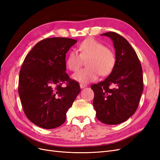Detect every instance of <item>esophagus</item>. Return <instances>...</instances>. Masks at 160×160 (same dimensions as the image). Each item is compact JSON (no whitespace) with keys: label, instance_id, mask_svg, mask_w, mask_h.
I'll use <instances>...</instances> for the list:
<instances>
[{"label":"esophagus","instance_id":"obj_1","mask_svg":"<svg viewBox=\"0 0 160 160\" xmlns=\"http://www.w3.org/2000/svg\"><path fill=\"white\" fill-rule=\"evenodd\" d=\"M86 87H87V85H86V84H83V83H81V84H80V88H81V89H83V88H86Z\"/></svg>","mask_w":160,"mask_h":160}]
</instances>
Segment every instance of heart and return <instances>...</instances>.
Returning a JSON list of instances; mask_svg holds the SVG:
<instances>
[{"instance_id":"obj_1","label":"heart","mask_w":160,"mask_h":160,"mask_svg":"<svg viewBox=\"0 0 160 160\" xmlns=\"http://www.w3.org/2000/svg\"><path fill=\"white\" fill-rule=\"evenodd\" d=\"M78 51L71 50L66 59V65L69 70L75 71L81 65L83 59H88V67L81 69L72 75L75 80L83 83H90L98 78L101 74H109L115 64V57L111 49L100 42L89 38L78 45Z\"/></svg>"}]
</instances>
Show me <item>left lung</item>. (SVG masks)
<instances>
[{"label": "left lung", "instance_id": "1", "mask_svg": "<svg viewBox=\"0 0 160 160\" xmlns=\"http://www.w3.org/2000/svg\"><path fill=\"white\" fill-rule=\"evenodd\" d=\"M101 35L113 42L115 64L104 81L91 86L95 94L93 104L101 122L119 124L138 108L143 88L142 68L136 52L125 38L114 32Z\"/></svg>", "mask_w": 160, "mask_h": 160}]
</instances>
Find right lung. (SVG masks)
Listing matches in <instances>:
<instances>
[{
	"label": "right lung",
	"mask_w": 160,
	"mask_h": 160,
	"mask_svg": "<svg viewBox=\"0 0 160 160\" xmlns=\"http://www.w3.org/2000/svg\"><path fill=\"white\" fill-rule=\"evenodd\" d=\"M76 42L65 37L45 38L24 60L18 94L27 118L38 127L49 129L63 124L67 110L80 93L78 82L65 72L66 53ZM65 82L67 85L62 86Z\"/></svg>",
	"instance_id": "add662e5"
}]
</instances>
